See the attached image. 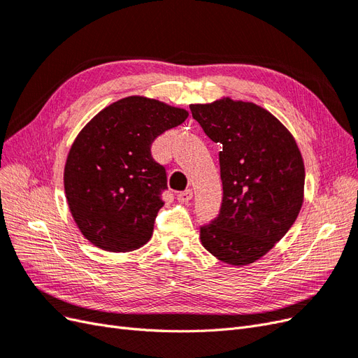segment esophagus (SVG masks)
<instances>
[{
	"label": "esophagus",
	"instance_id": "obj_1",
	"mask_svg": "<svg viewBox=\"0 0 358 358\" xmlns=\"http://www.w3.org/2000/svg\"><path fill=\"white\" fill-rule=\"evenodd\" d=\"M192 199V189H185L178 194V200L180 203H188Z\"/></svg>",
	"mask_w": 358,
	"mask_h": 358
}]
</instances>
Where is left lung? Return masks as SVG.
<instances>
[{
  "instance_id": "obj_1",
  "label": "left lung",
  "mask_w": 358,
  "mask_h": 358,
  "mask_svg": "<svg viewBox=\"0 0 358 358\" xmlns=\"http://www.w3.org/2000/svg\"><path fill=\"white\" fill-rule=\"evenodd\" d=\"M189 109L206 136L222 145V203L218 216L200 227L201 245L227 264L254 263L301 209L305 166L296 140L254 103L222 99Z\"/></svg>"
}]
</instances>
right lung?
<instances>
[{
    "label": "right lung",
    "instance_id": "1",
    "mask_svg": "<svg viewBox=\"0 0 358 358\" xmlns=\"http://www.w3.org/2000/svg\"><path fill=\"white\" fill-rule=\"evenodd\" d=\"M187 117V110L134 95L107 106L76 137L64 188L74 222L92 245L128 252L150 239L167 189L166 169L150 146Z\"/></svg>",
    "mask_w": 358,
    "mask_h": 358
}]
</instances>
